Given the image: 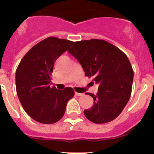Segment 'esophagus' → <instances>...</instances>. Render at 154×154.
I'll use <instances>...</instances> for the list:
<instances>
[{"instance_id":"34e87169","label":"esophagus","mask_w":154,"mask_h":154,"mask_svg":"<svg viewBox=\"0 0 154 154\" xmlns=\"http://www.w3.org/2000/svg\"><path fill=\"white\" fill-rule=\"evenodd\" d=\"M75 95L78 96H81L83 95V94H81V93H77V92H75Z\"/></svg>"}]
</instances>
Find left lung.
<instances>
[{
	"label": "left lung",
	"instance_id": "1",
	"mask_svg": "<svg viewBox=\"0 0 154 154\" xmlns=\"http://www.w3.org/2000/svg\"><path fill=\"white\" fill-rule=\"evenodd\" d=\"M77 59L85 76L99 84L94 105L84 115L95 124H105L116 119L129 100L134 72L129 58L118 47L101 39L76 42L68 50Z\"/></svg>",
	"mask_w": 154,
	"mask_h": 154
}]
</instances>
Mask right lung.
<instances>
[{
  "mask_svg": "<svg viewBox=\"0 0 154 154\" xmlns=\"http://www.w3.org/2000/svg\"><path fill=\"white\" fill-rule=\"evenodd\" d=\"M74 44L56 37L38 42L25 54L16 70V90L27 114L41 124L61 119L67 102L74 95L72 88L50 87L54 63Z\"/></svg>",
  "mask_w": 154,
  "mask_h": 154,
  "instance_id": "add662e5",
  "label": "right lung"
}]
</instances>
